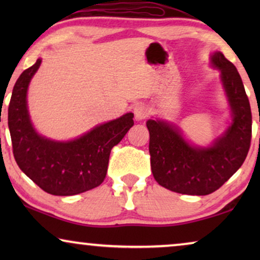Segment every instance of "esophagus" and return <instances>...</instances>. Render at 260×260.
Returning <instances> with one entry per match:
<instances>
[{"label":"esophagus","mask_w":260,"mask_h":260,"mask_svg":"<svg viewBox=\"0 0 260 260\" xmlns=\"http://www.w3.org/2000/svg\"><path fill=\"white\" fill-rule=\"evenodd\" d=\"M134 113H135V118L137 120H142L147 118L149 113H150V110H149V108L145 104H137L134 109Z\"/></svg>","instance_id":"34e87169"}]
</instances>
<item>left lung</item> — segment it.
Returning <instances> with one entry per match:
<instances>
[{"label": "left lung", "instance_id": "1", "mask_svg": "<svg viewBox=\"0 0 260 260\" xmlns=\"http://www.w3.org/2000/svg\"><path fill=\"white\" fill-rule=\"evenodd\" d=\"M233 111V123L211 148H194L175 126L148 120L151 172L158 184L180 194L207 195L219 189L243 165L250 150L252 113L243 80L222 53L212 56Z\"/></svg>", "mask_w": 260, "mask_h": 260}]
</instances>
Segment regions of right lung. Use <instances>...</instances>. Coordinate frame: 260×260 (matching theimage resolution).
<instances>
[{
	"label": "right lung",
	"instance_id": "1",
	"mask_svg": "<svg viewBox=\"0 0 260 260\" xmlns=\"http://www.w3.org/2000/svg\"><path fill=\"white\" fill-rule=\"evenodd\" d=\"M41 60L24 70L14 85L8 126L14 158L42 190L69 197L98 187L106 176L111 149L134 125L133 113L102 124L71 142H54L35 133L27 110L28 84Z\"/></svg>",
	"mask_w": 260,
	"mask_h": 260
}]
</instances>
